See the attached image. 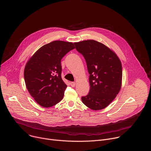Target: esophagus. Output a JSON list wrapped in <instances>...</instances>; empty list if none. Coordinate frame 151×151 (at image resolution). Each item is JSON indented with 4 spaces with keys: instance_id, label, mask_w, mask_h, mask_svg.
<instances>
[{
    "instance_id": "esophagus-1",
    "label": "esophagus",
    "mask_w": 151,
    "mask_h": 151,
    "mask_svg": "<svg viewBox=\"0 0 151 151\" xmlns=\"http://www.w3.org/2000/svg\"><path fill=\"white\" fill-rule=\"evenodd\" d=\"M70 85H71V86L74 87V86H76V83H74V82H71V83H70Z\"/></svg>"
}]
</instances>
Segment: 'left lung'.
I'll list each match as a JSON object with an SVG mask.
<instances>
[{
	"label": "left lung",
	"mask_w": 151,
	"mask_h": 151,
	"mask_svg": "<svg viewBox=\"0 0 151 151\" xmlns=\"http://www.w3.org/2000/svg\"><path fill=\"white\" fill-rule=\"evenodd\" d=\"M86 61L90 90L82 96L83 104L92 110L107 107L119 93L122 82V65L116 54L94 40L74 42Z\"/></svg>",
	"instance_id": "8db88e82"
}]
</instances>
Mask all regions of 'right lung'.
Wrapping results in <instances>:
<instances>
[{
  "instance_id": "obj_1",
  "label": "right lung",
  "mask_w": 151,
  "mask_h": 151,
  "mask_svg": "<svg viewBox=\"0 0 151 151\" xmlns=\"http://www.w3.org/2000/svg\"><path fill=\"white\" fill-rule=\"evenodd\" d=\"M74 48L72 42L55 41L40 47L27 62L24 71L25 85L41 106L52 107L62 100L67 86L61 76V60Z\"/></svg>"
}]
</instances>
